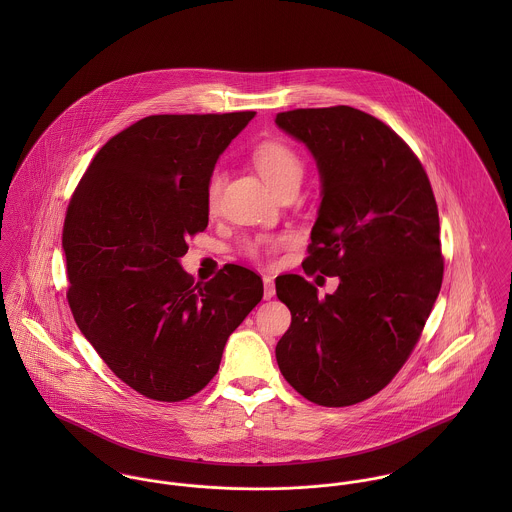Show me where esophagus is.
Instances as JSON below:
<instances>
[{"label": "esophagus", "instance_id": "esophagus-1", "mask_svg": "<svg viewBox=\"0 0 512 512\" xmlns=\"http://www.w3.org/2000/svg\"><path fill=\"white\" fill-rule=\"evenodd\" d=\"M276 295V286H274V278L272 276H264V297L272 299Z\"/></svg>", "mask_w": 512, "mask_h": 512}]
</instances>
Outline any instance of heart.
<instances>
[{
	"label": "heart",
	"instance_id": "b5f03b06",
	"mask_svg": "<svg viewBox=\"0 0 512 512\" xmlns=\"http://www.w3.org/2000/svg\"><path fill=\"white\" fill-rule=\"evenodd\" d=\"M254 165L264 177V181L274 189L280 191L290 183H299L303 175V161L293 151L292 147L282 142H264L254 149L252 153ZM224 175L222 171H213L207 183V205L215 209L219 203L220 189H222ZM280 246V238H260L246 244V254L250 258H266L274 254Z\"/></svg>",
	"mask_w": 512,
	"mask_h": 512
}]
</instances>
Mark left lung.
Listing matches in <instances>:
<instances>
[{"instance_id":"1","label":"left lung","mask_w":512,"mask_h":512,"mask_svg":"<svg viewBox=\"0 0 512 512\" xmlns=\"http://www.w3.org/2000/svg\"><path fill=\"white\" fill-rule=\"evenodd\" d=\"M276 124L311 151L321 177L303 270L339 278L323 299L297 274L276 280L292 311L276 359L309 402L351 406L396 376L438 299L436 197L414 151L366 112L299 108Z\"/></svg>"}]
</instances>
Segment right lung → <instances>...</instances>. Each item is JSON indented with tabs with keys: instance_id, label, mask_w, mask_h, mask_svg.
<instances>
[{
	"instance_id": "1",
	"label": "right lung",
	"mask_w": 512,
	"mask_h": 512,
	"mask_svg": "<svg viewBox=\"0 0 512 512\" xmlns=\"http://www.w3.org/2000/svg\"><path fill=\"white\" fill-rule=\"evenodd\" d=\"M256 112L159 114L94 155L67 209V299L80 333L136 392L179 402L219 370L230 333L264 284L228 264L201 284L181 268L209 224L207 183Z\"/></svg>"
}]
</instances>
